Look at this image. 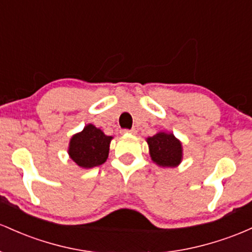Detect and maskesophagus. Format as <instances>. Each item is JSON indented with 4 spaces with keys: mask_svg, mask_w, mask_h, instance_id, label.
<instances>
[{
    "mask_svg": "<svg viewBox=\"0 0 252 252\" xmlns=\"http://www.w3.org/2000/svg\"><path fill=\"white\" fill-rule=\"evenodd\" d=\"M121 133H123V134H125V133L134 134L135 133V129H121Z\"/></svg>",
    "mask_w": 252,
    "mask_h": 252,
    "instance_id": "esophagus-1",
    "label": "esophagus"
}]
</instances>
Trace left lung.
Listing matches in <instances>:
<instances>
[{
  "mask_svg": "<svg viewBox=\"0 0 252 252\" xmlns=\"http://www.w3.org/2000/svg\"><path fill=\"white\" fill-rule=\"evenodd\" d=\"M146 143L149 145L150 157L158 166L175 168L182 162V143L171 132H158L152 137L146 138Z\"/></svg>",
  "mask_w": 252,
  "mask_h": 252,
  "instance_id": "1",
  "label": "left lung"
}]
</instances>
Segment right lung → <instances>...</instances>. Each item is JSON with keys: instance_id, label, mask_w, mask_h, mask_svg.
<instances>
[{"instance_id": "add662e5", "label": "right lung", "mask_w": 252, "mask_h": 252, "mask_svg": "<svg viewBox=\"0 0 252 252\" xmlns=\"http://www.w3.org/2000/svg\"><path fill=\"white\" fill-rule=\"evenodd\" d=\"M113 137L106 135L102 129L88 124L69 141L67 154L80 168L90 169L107 160Z\"/></svg>"}]
</instances>
